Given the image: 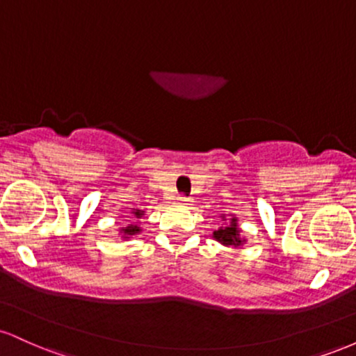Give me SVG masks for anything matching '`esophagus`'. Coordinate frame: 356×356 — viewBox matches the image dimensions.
<instances>
[{
    "label": "esophagus",
    "mask_w": 356,
    "mask_h": 356,
    "mask_svg": "<svg viewBox=\"0 0 356 356\" xmlns=\"http://www.w3.org/2000/svg\"><path fill=\"white\" fill-rule=\"evenodd\" d=\"M177 201L181 202V204H184V206H189V204L192 202V199L191 197H186V195H179Z\"/></svg>",
    "instance_id": "34e87169"
}]
</instances>
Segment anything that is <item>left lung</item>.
I'll return each instance as SVG.
<instances>
[{
    "label": "left lung",
    "instance_id": "1",
    "mask_svg": "<svg viewBox=\"0 0 356 356\" xmlns=\"http://www.w3.org/2000/svg\"><path fill=\"white\" fill-rule=\"evenodd\" d=\"M224 219V216H222ZM239 227H238V219L232 218L231 219V224L226 227H219L218 231H214V239L219 241L220 244H224V246H232V248H238L241 244L244 243V239L241 238L239 234Z\"/></svg>",
    "mask_w": 356,
    "mask_h": 356
}]
</instances>
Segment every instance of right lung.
Segmentation results:
<instances>
[{"label": "right lung", "instance_id": "add662e5", "mask_svg": "<svg viewBox=\"0 0 356 356\" xmlns=\"http://www.w3.org/2000/svg\"><path fill=\"white\" fill-rule=\"evenodd\" d=\"M134 218L132 219H140L142 218V214H144V211H140V209H134ZM122 232H124V238H130V236H136V234H138V232H140L142 229L140 227H138V224H129V226L127 227H122L120 229Z\"/></svg>", "mask_w": 356, "mask_h": 356}]
</instances>
